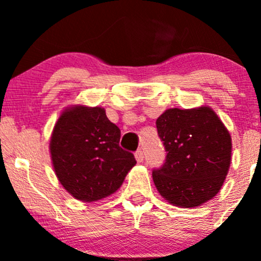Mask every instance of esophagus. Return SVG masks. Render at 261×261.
I'll use <instances>...</instances> for the list:
<instances>
[{"mask_svg":"<svg viewBox=\"0 0 261 261\" xmlns=\"http://www.w3.org/2000/svg\"><path fill=\"white\" fill-rule=\"evenodd\" d=\"M135 157H136V161L137 162H143V158H145V154H143V151L142 149H137L136 152H135Z\"/></svg>","mask_w":261,"mask_h":261,"instance_id":"1","label":"esophagus"}]
</instances>
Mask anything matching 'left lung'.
<instances>
[{"label": "left lung", "mask_w": 261, "mask_h": 261, "mask_svg": "<svg viewBox=\"0 0 261 261\" xmlns=\"http://www.w3.org/2000/svg\"><path fill=\"white\" fill-rule=\"evenodd\" d=\"M167 155L152 172L157 190L174 206L195 207L222 187L230 164V135L208 107L168 109L155 121Z\"/></svg>", "instance_id": "obj_1"}]
</instances>
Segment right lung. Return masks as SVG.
Wrapping results in <instances>:
<instances>
[{"instance_id":"add662e5","label":"right lung","mask_w":261,"mask_h":261,"mask_svg":"<svg viewBox=\"0 0 261 261\" xmlns=\"http://www.w3.org/2000/svg\"><path fill=\"white\" fill-rule=\"evenodd\" d=\"M120 128L103 108L65 110L54 127L50 152L56 176L77 200L97 201L115 193L135 155L120 147Z\"/></svg>"}]
</instances>
